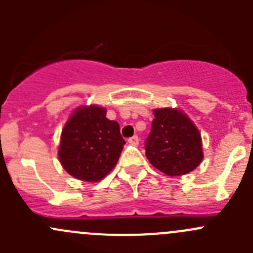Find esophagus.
Listing matches in <instances>:
<instances>
[{
  "label": "esophagus",
  "mask_w": 253,
  "mask_h": 253,
  "mask_svg": "<svg viewBox=\"0 0 253 253\" xmlns=\"http://www.w3.org/2000/svg\"><path fill=\"white\" fill-rule=\"evenodd\" d=\"M128 143L132 145H138V143H139L138 136H133V137H131V138H128Z\"/></svg>",
  "instance_id": "34e87169"
}]
</instances>
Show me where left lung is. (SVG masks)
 Instances as JSON below:
<instances>
[{"instance_id":"8db88e82","label":"left lung","mask_w":253,"mask_h":253,"mask_svg":"<svg viewBox=\"0 0 253 253\" xmlns=\"http://www.w3.org/2000/svg\"><path fill=\"white\" fill-rule=\"evenodd\" d=\"M153 114L152 129L144 143L150 164L169 176L195 170L203 159L197 127L176 109H155Z\"/></svg>"}]
</instances>
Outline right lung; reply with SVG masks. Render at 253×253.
I'll return each mask as SVG.
<instances>
[{
    "mask_svg": "<svg viewBox=\"0 0 253 253\" xmlns=\"http://www.w3.org/2000/svg\"><path fill=\"white\" fill-rule=\"evenodd\" d=\"M125 143L119 124L106 119L105 109L84 106L77 109L66 122L58 158L73 177L94 182L114 169Z\"/></svg>",
    "mask_w": 253,
    "mask_h": 253,
    "instance_id": "1",
    "label": "right lung"
}]
</instances>
